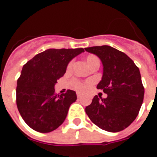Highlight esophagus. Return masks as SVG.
Masks as SVG:
<instances>
[{
	"instance_id": "esophagus-1",
	"label": "esophagus",
	"mask_w": 157,
	"mask_h": 157,
	"mask_svg": "<svg viewBox=\"0 0 157 157\" xmlns=\"http://www.w3.org/2000/svg\"><path fill=\"white\" fill-rule=\"evenodd\" d=\"M76 96H77V98H81V97H82V94H81L80 92H77V93H76Z\"/></svg>"
}]
</instances>
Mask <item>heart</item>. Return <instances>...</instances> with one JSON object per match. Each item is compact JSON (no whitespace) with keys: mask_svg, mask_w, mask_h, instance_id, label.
<instances>
[{"mask_svg":"<svg viewBox=\"0 0 157 157\" xmlns=\"http://www.w3.org/2000/svg\"><path fill=\"white\" fill-rule=\"evenodd\" d=\"M86 63L88 64L89 66L90 67H92V65H94L95 63L99 61V59L98 57H96L94 55H88L86 59ZM72 68V62H70L67 65V71H71ZM92 84V82H81V81H79L77 79H72L71 82V85L74 89L75 90H77L79 92H84L85 90L88 88L89 86H91Z\"/></svg>","mask_w":157,"mask_h":157,"instance_id":"1","label":"heart"}]
</instances>
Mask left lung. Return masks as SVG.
Here are the masks:
<instances>
[{
	"label": "left lung",
	"instance_id": "left-lung-1",
	"mask_svg": "<svg viewBox=\"0 0 157 157\" xmlns=\"http://www.w3.org/2000/svg\"><path fill=\"white\" fill-rule=\"evenodd\" d=\"M85 50L101 59L103 74L97 88L108 95L106 98L95 96L86 107V113L103 130L121 131L136 118L143 102L145 89L140 70L128 55L111 46H94Z\"/></svg>",
	"mask_w": 157,
	"mask_h": 157
}]
</instances>
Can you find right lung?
Returning <instances> with one entry per match:
<instances>
[{
    "instance_id": "obj_1",
    "label": "right lung",
    "mask_w": 157,
    "mask_h": 157,
    "mask_svg": "<svg viewBox=\"0 0 157 157\" xmlns=\"http://www.w3.org/2000/svg\"><path fill=\"white\" fill-rule=\"evenodd\" d=\"M82 52V48H49L23 65L16 90L17 106L30 128L48 133L65 121L76 94L72 90L56 94L55 85L65 73L69 62Z\"/></svg>"
}]
</instances>
